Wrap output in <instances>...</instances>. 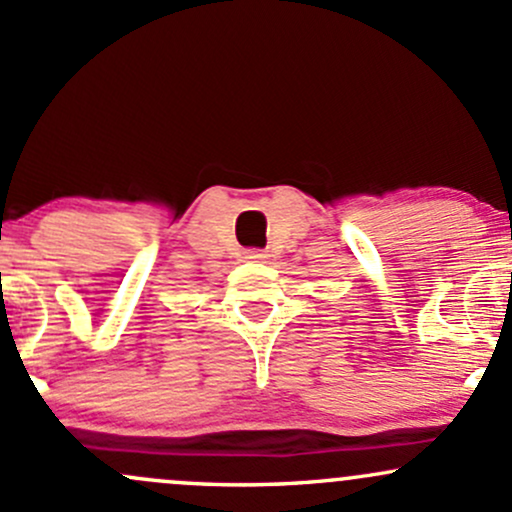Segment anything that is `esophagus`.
<instances>
[{
    "label": "esophagus",
    "mask_w": 512,
    "mask_h": 512,
    "mask_svg": "<svg viewBox=\"0 0 512 512\" xmlns=\"http://www.w3.org/2000/svg\"><path fill=\"white\" fill-rule=\"evenodd\" d=\"M265 250H260V247H250V250H245V260L250 262H262L265 260Z\"/></svg>",
    "instance_id": "1"
}]
</instances>
